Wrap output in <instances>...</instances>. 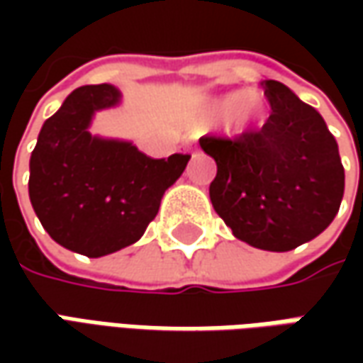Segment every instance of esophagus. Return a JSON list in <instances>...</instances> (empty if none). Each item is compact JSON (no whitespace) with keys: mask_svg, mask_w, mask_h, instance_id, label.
Returning a JSON list of instances; mask_svg holds the SVG:
<instances>
[{"mask_svg":"<svg viewBox=\"0 0 363 363\" xmlns=\"http://www.w3.org/2000/svg\"><path fill=\"white\" fill-rule=\"evenodd\" d=\"M188 151L189 153H196V151H198V147L194 145V143H188Z\"/></svg>","mask_w":363,"mask_h":363,"instance_id":"obj_1","label":"esophagus"}]
</instances>
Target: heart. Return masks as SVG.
Segmentation results:
<instances>
[{
  "mask_svg": "<svg viewBox=\"0 0 363 363\" xmlns=\"http://www.w3.org/2000/svg\"><path fill=\"white\" fill-rule=\"evenodd\" d=\"M234 104L237 106L235 107ZM232 106L235 108L230 113V123L238 129L250 125L260 115V108H262L257 96H244V92H230V94H224V96H218L214 101H210L206 105L203 115H206V119H216V117L226 115Z\"/></svg>",
  "mask_w": 363,
  "mask_h": 363,
  "instance_id": "heart-1",
  "label": "heart"
}]
</instances>
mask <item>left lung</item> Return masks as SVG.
Returning <instances> with one entry per match:
<instances>
[{
	"label": "left lung",
	"mask_w": 363,
	"mask_h": 363,
	"mask_svg": "<svg viewBox=\"0 0 363 363\" xmlns=\"http://www.w3.org/2000/svg\"><path fill=\"white\" fill-rule=\"evenodd\" d=\"M272 113L258 131L202 137L214 157L210 200L232 234L255 248L286 252L333 222L345 186L340 149L323 117L283 82L262 80Z\"/></svg>",
	"instance_id": "left-lung-1"
}]
</instances>
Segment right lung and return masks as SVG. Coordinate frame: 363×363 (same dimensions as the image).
Instances as JSON below:
<instances>
[{"mask_svg": "<svg viewBox=\"0 0 363 363\" xmlns=\"http://www.w3.org/2000/svg\"><path fill=\"white\" fill-rule=\"evenodd\" d=\"M119 99L111 84L72 91L44 123L30 157L35 216L56 242L89 258L137 242L189 161L184 153L153 160L127 141L92 137V115Z\"/></svg>", "mask_w": 363, "mask_h": 363, "instance_id": "right-lung-1", "label": "right lung"}]
</instances>
